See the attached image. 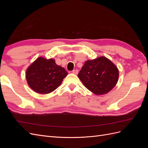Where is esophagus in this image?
I'll return each instance as SVG.
<instances>
[{
  "mask_svg": "<svg viewBox=\"0 0 148 148\" xmlns=\"http://www.w3.org/2000/svg\"><path fill=\"white\" fill-rule=\"evenodd\" d=\"M72 72H73V73L75 74V75H77L78 73V70L77 69H75V70H73L72 71Z\"/></svg>",
  "mask_w": 148,
  "mask_h": 148,
  "instance_id": "34e87169",
  "label": "esophagus"
}]
</instances>
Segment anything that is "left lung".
Listing matches in <instances>:
<instances>
[{"label": "left lung", "instance_id": "1", "mask_svg": "<svg viewBox=\"0 0 148 148\" xmlns=\"http://www.w3.org/2000/svg\"><path fill=\"white\" fill-rule=\"evenodd\" d=\"M119 70L105 57L85 62L78 77L89 91L96 95L108 93L119 79Z\"/></svg>", "mask_w": 148, "mask_h": 148}]
</instances>
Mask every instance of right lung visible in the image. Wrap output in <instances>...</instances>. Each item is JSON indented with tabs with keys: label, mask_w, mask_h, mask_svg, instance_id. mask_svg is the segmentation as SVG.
Instances as JSON below:
<instances>
[{
	"label": "right lung",
	"mask_w": 148,
	"mask_h": 148,
	"mask_svg": "<svg viewBox=\"0 0 148 148\" xmlns=\"http://www.w3.org/2000/svg\"><path fill=\"white\" fill-rule=\"evenodd\" d=\"M68 75L64 68L55 60L39 57L26 70V78L29 86L39 94L53 91Z\"/></svg>",
	"instance_id": "right-lung-1"
}]
</instances>
